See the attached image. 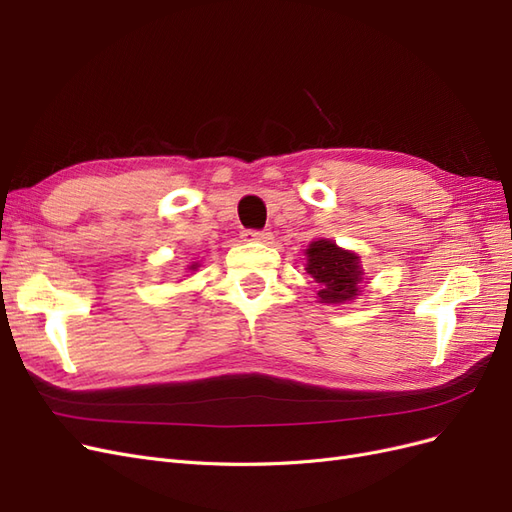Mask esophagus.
<instances>
[{
  "instance_id": "esophagus-1",
  "label": "esophagus",
  "mask_w": 512,
  "mask_h": 512,
  "mask_svg": "<svg viewBox=\"0 0 512 512\" xmlns=\"http://www.w3.org/2000/svg\"><path fill=\"white\" fill-rule=\"evenodd\" d=\"M241 237H243V241L271 243V241H273V232H271V230H245Z\"/></svg>"
}]
</instances>
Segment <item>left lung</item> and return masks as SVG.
<instances>
[{
    "mask_svg": "<svg viewBox=\"0 0 512 512\" xmlns=\"http://www.w3.org/2000/svg\"><path fill=\"white\" fill-rule=\"evenodd\" d=\"M305 256V273L318 284L320 303L342 305L359 297L365 280L359 254L331 239H316L307 245Z\"/></svg>",
    "mask_w": 512,
    "mask_h": 512,
    "instance_id": "left-lung-1",
    "label": "left lung"
}]
</instances>
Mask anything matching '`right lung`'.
I'll use <instances>...</instances> for the list:
<instances>
[{
  "instance_id": "right-lung-1",
  "label": "right lung",
  "mask_w": 512,
  "mask_h": 512,
  "mask_svg": "<svg viewBox=\"0 0 512 512\" xmlns=\"http://www.w3.org/2000/svg\"><path fill=\"white\" fill-rule=\"evenodd\" d=\"M200 267V260L198 262H190V265H188V271H196Z\"/></svg>"
}]
</instances>
